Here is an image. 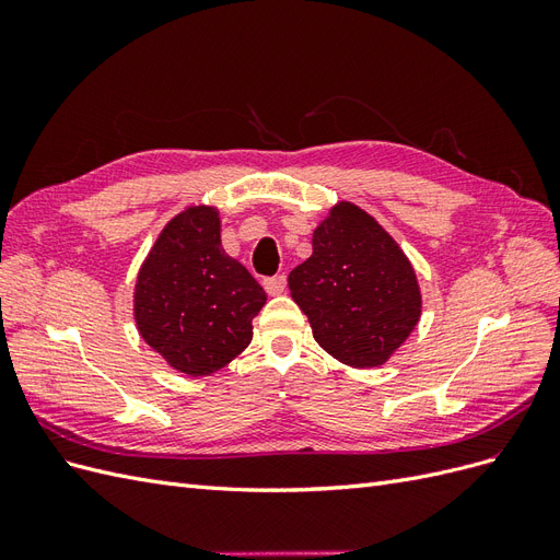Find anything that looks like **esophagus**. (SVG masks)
I'll use <instances>...</instances> for the list:
<instances>
[{"mask_svg":"<svg viewBox=\"0 0 560 560\" xmlns=\"http://www.w3.org/2000/svg\"><path fill=\"white\" fill-rule=\"evenodd\" d=\"M284 287H287V278H284L282 273H280V276H270V278L264 280V290H266L270 296L282 294Z\"/></svg>","mask_w":560,"mask_h":560,"instance_id":"1","label":"esophagus"}]
</instances>
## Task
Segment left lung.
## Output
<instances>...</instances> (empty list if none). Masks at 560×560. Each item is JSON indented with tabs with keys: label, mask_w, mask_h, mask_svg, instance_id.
<instances>
[{
	"label": "left lung",
	"mask_w": 560,
	"mask_h": 560,
	"mask_svg": "<svg viewBox=\"0 0 560 560\" xmlns=\"http://www.w3.org/2000/svg\"><path fill=\"white\" fill-rule=\"evenodd\" d=\"M290 292L315 341L354 369L389 360L420 319L416 270L389 233L352 202H338L313 233V254Z\"/></svg>",
	"instance_id": "obj_1"
}]
</instances>
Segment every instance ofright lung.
Wrapping results in <instances>:
<instances>
[{
	"label": "right lung",
	"mask_w": 560,
	"mask_h": 560,
	"mask_svg": "<svg viewBox=\"0 0 560 560\" xmlns=\"http://www.w3.org/2000/svg\"><path fill=\"white\" fill-rule=\"evenodd\" d=\"M264 287L222 247L219 212L194 206L167 224L135 284V322L173 369L210 376L252 341Z\"/></svg>",
	"instance_id": "add662e5"
}]
</instances>
